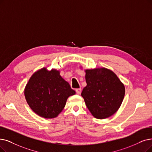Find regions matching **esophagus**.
I'll return each instance as SVG.
<instances>
[{
	"label": "esophagus",
	"instance_id": "34e87169",
	"mask_svg": "<svg viewBox=\"0 0 152 152\" xmlns=\"http://www.w3.org/2000/svg\"><path fill=\"white\" fill-rule=\"evenodd\" d=\"M81 88H77L76 90H75V92H76V93H77V94H80V93H81Z\"/></svg>",
	"mask_w": 152,
	"mask_h": 152
}]
</instances>
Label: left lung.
I'll use <instances>...</instances> for the list:
<instances>
[{"mask_svg":"<svg viewBox=\"0 0 152 152\" xmlns=\"http://www.w3.org/2000/svg\"><path fill=\"white\" fill-rule=\"evenodd\" d=\"M87 86L82 92L93 116L104 119L112 116L122 104L125 87L114 73L105 68L86 70Z\"/></svg>","mask_w":152,"mask_h":152,"instance_id":"obj_1","label":"left lung"}]
</instances>
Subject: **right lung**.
<instances>
[{
    "label": "right lung",
    "instance_id": "right-lung-1",
    "mask_svg": "<svg viewBox=\"0 0 152 152\" xmlns=\"http://www.w3.org/2000/svg\"><path fill=\"white\" fill-rule=\"evenodd\" d=\"M25 96L32 110L46 118H55L62 111L68 97L75 94L56 70L43 68L30 78Z\"/></svg>",
    "mask_w": 152,
    "mask_h": 152
}]
</instances>
